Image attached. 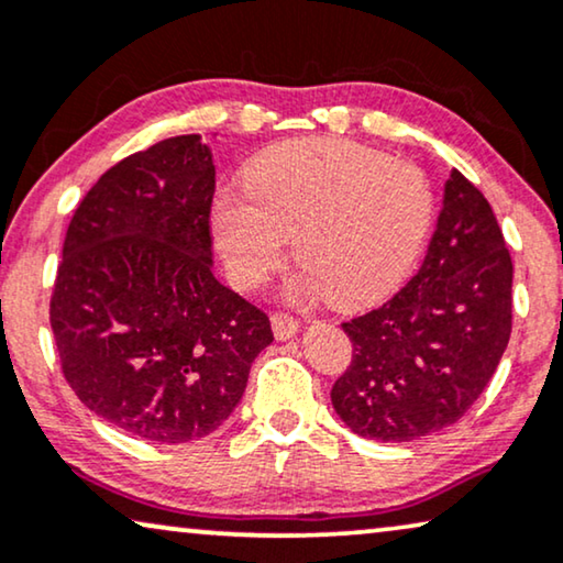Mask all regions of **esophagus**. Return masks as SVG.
<instances>
[{
	"label": "esophagus",
	"mask_w": 563,
	"mask_h": 563,
	"mask_svg": "<svg viewBox=\"0 0 563 563\" xmlns=\"http://www.w3.org/2000/svg\"><path fill=\"white\" fill-rule=\"evenodd\" d=\"M271 321H273L275 339H280V342H285V339H292V336L298 334V329H300V321L296 319V316L283 313V311L273 313V316H271Z\"/></svg>",
	"instance_id": "esophagus-1"
}]
</instances>
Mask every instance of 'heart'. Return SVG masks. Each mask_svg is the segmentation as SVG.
Segmentation results:
<instances>
[{
	"mask_svg": "<svg viewBox=\"0 0 563 563\" xmlns=\"http://www.w3.org/2000/svg\"><path fill=\"white\" fill-rule=\"evenodd\" d=\"M433 224V191L416 165L334 137L278 145L219 191L211 227L229 275L255 288L296 234V290L367 308L400 288Z\"/></svg>",
	"mask_w": 563,
	"mask_h": 563,
	"instance_id": "1",
	"label": "heart"
}]
</instances>
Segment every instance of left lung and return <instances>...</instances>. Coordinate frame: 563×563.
I'll use <instances>...</instances> for the list:
<instances>
[{"label": "left lung", "mask_w": 563, "mask_h": 563, "mask_svg": "<svg viewBox=\"0 0 563 563\" xmlns=\"http://www.w3.org/2000/svg\"><path fill=\"white\" fill-rule=\"evenodd\" d=\"M342 329L352 364L331 406L357 437L416 441L474 406L510 342L512 260L493 206L462 173L443 188L421 271Z\"/></svg>", "instance_id": "left-lung-1"}]
</instances>
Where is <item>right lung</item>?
Listing matches in <instances>:
<instances>
[{"label":"right lung","mask_w":563,"mask_h":563,"mask_svg":"<svg viewBox=\"0 0 563 563\" xmlns=\"http://www.w3.org/2000/svg\"><path fill=\"white\" fill-rule=\"evenodd\" d=\"M209 145L180 134L112 165L70 219L51 296L60 369L91 413L157 443L232 416L271 319L211 273Z\"/></svg>","instance_id":"right-lung-1"}]
</instances>
